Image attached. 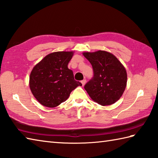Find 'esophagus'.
<instances>
[{
  "instance_id": "34e87169",
  "label": "esophagus",
  "mask_w": 158,
  "mask_h": 158,
  "mask_svg": "<svg viewBox=\"0 0 158 158\" xmlns=\"http://www.w3.org/2000/svg\"><path fill=\"white\" fill-rule=\"evenodd\" d=\"M81 83H82V85L83 86V85H85V83H86V79H83L82 81H81Z\"/></svg>"
}]
</instances>
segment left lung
Listing matches in <instances>:
<instances>
[{"label": "left lung", "instance_id": "8db88e82", "mask_svg": "<svg viewBox=\"0 0 158 158\" xmlns=\"http://www.w3.org/2000/svg\"><path fill=\"white\" fill-rule=\"evenodd\" d=\"M83 55L93 69V77L84 86L89 97L103 106L116 103L127 85V75L125 67L109 52H85Z\"/></svg>", "mask_w": 158, "mask_h": 158}]
</instances>
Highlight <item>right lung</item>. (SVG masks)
Masks as SVG:
<instances>
[{
	"label": "right lung",
	"instance_id": "obj_1",
	"mask_svg": "<svg viewBox=\"0 0 158 158\" xmlns=\"http://www.w3.org/2000/svg\"><path fill=\"white\" fill-rule=\"evenodd\" d=\"M73 51H58L46 55L30 74L29 87L40 104L55 107L66 101L70 92L81 83L75 81L68 64Z\"/></svg>",
	"mask_w": 158,
	"mask_h": 158
}]
</instances>
